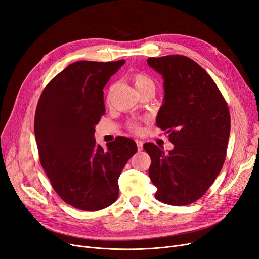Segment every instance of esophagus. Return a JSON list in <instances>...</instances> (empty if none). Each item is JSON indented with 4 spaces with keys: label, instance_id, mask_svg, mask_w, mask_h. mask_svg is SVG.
<instances>
[{
    "label": "esophagus",
    "instance_id": "1",
    "mask_svg": "<svg viewBox=\"0 0 259 259\" xmlns=\"http://www.w3.org/2000/svg\"><path fill=\"white\" fill-rule=\"evenodd\" d=\"M137 143V148H138V151H141L143 149V142L139 141V140H136Z\"/></svg>",
    "mask_w": 259,
    "mask_h": 259
}]
</instances>
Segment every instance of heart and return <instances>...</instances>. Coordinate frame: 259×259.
Wrapping results in <instances>:
<instances>
[{
	"label": "heart",
	"mask_w": 259,
	"mask_h": 259,
	"mask_svg": "<svg viewBox=\"0 0 259 259\" xmlns=\"http://www.w3.org/2000/svg\"><path fill=\"white\" fill-rule=\"evenodd\" d=\"M131 79H132L135 88L137 89V91L139 92V94L144 92V91H155V88H156L155 81L153 80V78L150 77V76H148L145 73L136 72L132 75ZM110 95H111V92L109 93L108 98H110ZM128 128L133 132H140V125L137 122H130Z\"/></svg>",
	"instance_id": "1"
}]
</instances>
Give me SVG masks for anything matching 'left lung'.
Wrapping results in <instances>:
<instances>
[{"label": "left lung", "mask_w": 259, "mask_h": 259, "mask_svg": "<svg viewBox=\"0 0 259 259\" xmlns=\"http://www.w3.org/2000/svg\"><path fill=\"white\" fill-rule=\"evenodd\" d=\"M147 64L164 79L157 125L174 144L168 153L154 143L143 145L151 160L148 175L157 187L155 197L172 206L189 205L204 195L224 165L229 109L213 79L191 58L149 57Z\"/></svg>", "instance_id": "left-lung-1"}]
</instances>
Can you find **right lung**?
I'll use <instances>...</instances> for the list:
<instances>
[{"label": "right lung", "instance_id": "1", "mask_svg": "<svg viewBox=\"0 0 259 259\" xmlns=\"http://www.w3.org/2000/svg\"><path fill=\"white\" fill-rule=\"evenodd\" d=\"M124 63L75 62L45 87L36 106L40 165L60 199L79 210L98 211L117 200L119 176L137 151L126 137L106 150L94 138L105 113L103 88Z\"/></svg>", "mask_w": 259, "mask_h": 259}]
</instances>
